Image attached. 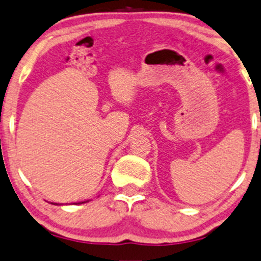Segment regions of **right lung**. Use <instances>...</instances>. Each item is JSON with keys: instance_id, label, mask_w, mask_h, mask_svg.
<instances>
[{"instance_id": "add662e5", "label": "right lung", "mask_w": 261, "mask_h": 261, "mask_svg": "<svg viewBox=\"0 0 261 261\" xmlns=\"http://www.w3.org/2000/svg\"><path fill=\"white\" fill-rule=\"evenodd\" d=\"M86 202H88V201H83V202H79V203H73V204H82V203H86ZM52 204H57V203H52Z\"/></svg>"}]
</instances>
